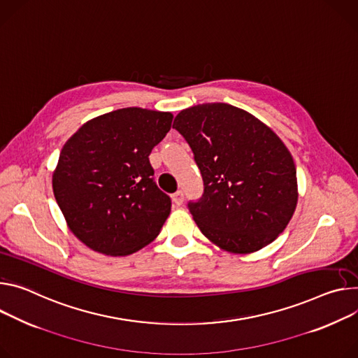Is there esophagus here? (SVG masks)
<instances>
[{
	"mask_svg": "<svg viewBox=\"0 0 358 358\" xmlns=\"http://www.w3.org/2000/svg\"><path fill=\"white\" fill-rule=\"evenodd\" d=\"M171 199H173V203H174L176 206H181L182 201H184V192H182L181 189H178L177 192L173 194Z\"/></svg>",
	"mask_w": 358,
	"mask_h": 358,
	"instance_id": "34e87169",
	"label": "esophagus"
}]
</instances>
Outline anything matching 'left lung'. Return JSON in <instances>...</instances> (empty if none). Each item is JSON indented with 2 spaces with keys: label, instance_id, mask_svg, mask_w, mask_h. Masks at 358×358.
<instances>
[{
  "label": "left lung",
  "instance_id": "left-lung-1",
  "mask_svg": "<svg viewBox=\"0 0 358 358\" xmlns=\"http://www.w3.org/2000/svg\"><path fill=\"white\" fill-rule=\"evenodd\" d=\"M173 128L201 171L204 192L188 210L220 248L250 254L273 243L296 211L294 159L270 127L224 103L182 110Z\"/></svg>",
  "mask_w": 358,
  "mask_h": 358
}]
</instances>
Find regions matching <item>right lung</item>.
<instances>
[{
    "mask_svg": "<svg viewBox=\"0 0 358 358\" xmlns=\"http://www.w3.org/2000/svg\"><path fill=\"white\" fill-rule=\"evenodd\" d=\"M171 113L128 107L87 121L66 143L52 174L57 204L73 234L106 255L151 243L171 211L148 155L166 137Z\"/></svg>",
    "mask_w": 358,
    "mask_h": 358,
    "instance_id": "1",
    "label": "right lung"
}]
</instances>
